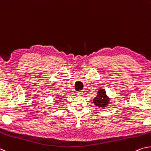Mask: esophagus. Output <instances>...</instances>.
Wrapping results in <instances>:
<instances>
[{
    "label": "esophagus",
    "mask_w": 151,
    "mask_h": 151,
    "mask_svg": "<svg viewBox=\"0 0 151 151\" xmlns=\"http://www.w3.org/2000/svg\"><path fill=\"white\" fill-rule=\"evenodd\" d=\"M82 93H83V92L81 91H76V94H77V96H81V95H82Z\"/></svg>",
    "instance_id": "esophagus-1"
}]
</instances>
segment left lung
<instances>
[{
    "mask_svg": "<svg viewBox=\"0 0 151 151\" xmlns=\"http://www.w3.org/2000/svg\"><path fill=\"white\" fill-rule=\"evenodd\" d=\"M109 98L107 96L104 89H100L97 91V96L93 99L95 105L99 107H105L109 104Z\"/></svg>",
    "mask_w": 151,
    "mask_h": 151,
    "instance_id": "8db88e82",
    "label": "left lung"
}]
</instances>
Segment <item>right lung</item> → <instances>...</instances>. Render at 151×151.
Here are the masks:
<instances>
[{
    "label": "right lung",
    "instance_id": "add662e5",
    "mask_svg": "<svg viewBox=\"0 0 151 151\" xmlns=\"http://www.w3.org/2000/svg\"><path fill=\"white\" fill-rule=\"evenodd\" d=\"M59 99H61V98H59Z\"/></svg>",
    "mask_w": 151,
    "mask_h": 151
}]
</instances>
